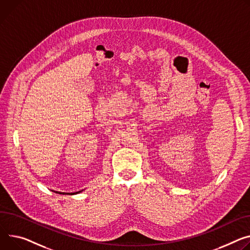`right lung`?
Returning <instances> with one entry per match:
<instances>
[{
	"mask_svg": "<svg viewBox=\"0 0 250 250\" xmlns=\"http://www.w3.org/2000/svg\"><path fill=\"white\" fill-rule=\"evenodd\" d=\"M55 192H57V193H60V194H77V193H79V192H81V191H77V192H72V193H69V192H59V191H55Z\"/></svg>",
	"mask_w": 250,
	"mask_h": 250,
	"instance_id": "right-lung-1",
	"label": "right lung"
}]
</instances>
